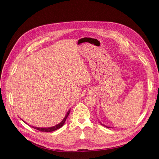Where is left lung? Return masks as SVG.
<instances>
[{
  "mask_svg": "<svg viewBox=\"0 0 159 159\" xmlns=\"http://www.w3.org/2000/svg\"><path fill=\"white\" fill-rule=\"evenodd\" d=\"M101 125H102V123H101ZM104 126H106V128H110V127H109V126H105V125H104Z\"/></svg>",
  "mask_w": 159,
  "mask_h": 159,
  "instance_id": "8db88e82",
  "label": "left lung"
}]
</instances>
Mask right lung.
Returning <instances> with one entry per match:
<instances>
[{
	"instance_id": "right-lung-1",
	"label": "right lung",
	"mask_w": 159,
	"mask_h": 159,
	"mask_svg": "<svg viewBox=\"0 0 159 159\" xmlns=\"http://www.w3.org/2000/svg\"><path fill=\"white\" fill-rule=\"evenodd\" d=\"M70 111V110H69V111L67 112L66 115V116H65L64 119H63L59 124H58V125H56V126H52V127H49V128H38V127H34V126H31V127L33 128H34V129H38V130L40 131H43V132H52V131H55V130H57V129L60 128L64 125V123H65V121H66V120L68 116L69 115Z\"/></svg>"
}]
</instances>
